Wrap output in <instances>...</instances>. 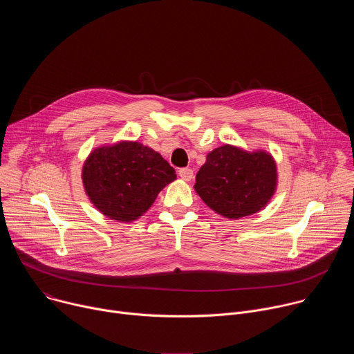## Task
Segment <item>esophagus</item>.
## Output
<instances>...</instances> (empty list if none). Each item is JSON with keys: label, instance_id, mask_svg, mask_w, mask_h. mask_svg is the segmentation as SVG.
Segmentation results:
<instances>
[{"label": "esophagus", "instance_id": "esophagus-1", "mask_svg": "<svg viewBox=\"0 0 354 354\" xmlns=\"http://www.w3.org/2000/svg\"><path fill=\"white\" fill-rule=\"evenodd\" d=\"M178 174H179V176L183 179V180H192L193 179V171L190 169V168H180L179 171H178Z\"/></svg>", "mask_w": 354, "mask_h": 354}]
</instances>
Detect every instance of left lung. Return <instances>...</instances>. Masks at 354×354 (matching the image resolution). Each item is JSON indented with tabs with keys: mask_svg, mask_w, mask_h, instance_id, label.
<instances>
[{
	"mask_svg": "<svg viewBox=\"0 0 354 354\" xmlns=\"http://www.w3.org/2000/svg\"><path fill=\"white\" fill-rule=\"evenodd\" d=\"M277 183L276 162L265 151L248 153L225 144L213 149L196 175L194 189L205 203L225 218L262 210Z\"/></svg>",
	"mask_w": 354,
	"mask_h": 354,
	"instance_id": "8db88e82",
	"label": "left lung"
}]
</instances>
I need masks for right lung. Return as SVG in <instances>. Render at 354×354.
Instances as JSON below:
<instances>
[{
	"instance_id": "right-lung-1",
	"label": "right lung",
	"mask_w": 354,
	"mask_h": 354,
	"mask_svg": "<svg viewBox=\"0 0 354 354\" xmlns=\"http://www.w3.org/2000/svg\"><path fill=\"white\" fill-rule=\"evenodd\" d=\"M175 179V169L157 151L137 141L96 148L82 168L84 187L93 206L123 223L145 213Z\"/></svg>"
}]
</instances>
